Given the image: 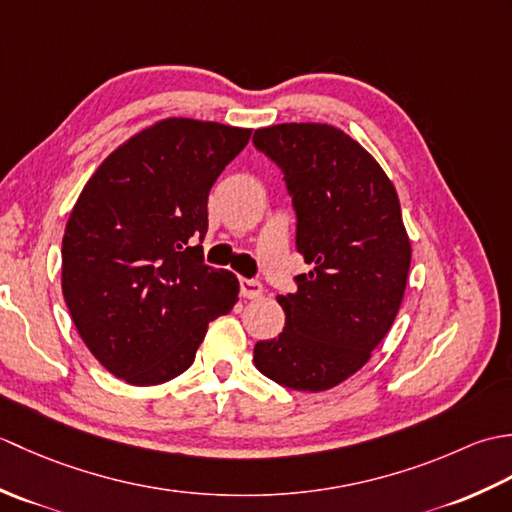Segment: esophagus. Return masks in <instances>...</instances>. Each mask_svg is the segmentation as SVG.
Wrapping results in <instances>:
<instances>
[{
    "mask_svg": "<svg viewBox=\"0 0 512 512\" xmlns=\"http://www.w3.org/2000/svg\"><path fill=\"white\" fill-rule=\"evenodd\" d=\"M239 292L244 299H257L264 295V286L255 279H239Z\"/></svg>",
    "mask_w": 512,
    "mask_h": 512,
    "instance_id": "obj_1",
    "label": "esophagus"
}]
</instances>
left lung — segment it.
Instances as JSON below:
<instances>
[{
	"label": "left lung",
	"mask_w": 512,
	"mask_h": 512,
	"mask_svg": "<svg viewBox=\"0 0 512 512\" xmlns=\"http://www.w3.org/2000/svg\"><path fill=\"white\" fill-rule=\"evenodd\" d=\"M257 149L284 169L297 250L312 268L277 295L284 332L253 363L275 383L325 391L356 374L385 339L405 297L411 242L394 182L369 151L328 123L257 129Z\"/></svg>",
	"instance_id": "obj_1"
}]
</instances>
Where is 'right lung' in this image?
<instances>
[{
	"label": "right lung",
	"mask_w": 512,
	"mask_h": 512,
	"mask_svg": "<svg viewBox=\"0 0 512 512\" xmlns=\"http://www.w3.org/2000/svg\"><path fill=\"white\" fill-rule=\"evenodd\" d=\"M253 129L169 116L107 156L72 206L61 290L83 343L136 387L187 372L239 281L202 262L209 191Z\"/></svg>",
	"instance_id": "right-lung-1"
}]
</instances>
